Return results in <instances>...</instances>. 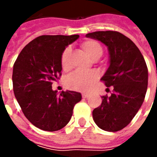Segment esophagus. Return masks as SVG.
I'll list each match as a JSON object with an SVG mask.
<instances>
[{
  "instance_id": "1",
  "label": "esophagus",
  "mask_w": 157,
  "mask_h": 157,
  "mask_svg": "<svg viewBox=\"0 0 157 157\" xmlns=\"http://www.w3.org/2000/svg\"><path fill=\"white\" fill-rule=\"evenodd\" d=\"M89 96H90L89 93H82V98H87Z\"/></svg>"
}]
</instances>
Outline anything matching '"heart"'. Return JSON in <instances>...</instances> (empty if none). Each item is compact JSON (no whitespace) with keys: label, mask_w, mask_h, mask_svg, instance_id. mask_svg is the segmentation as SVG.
Listing matches in <instances>:
<instances>
[{"label":"heart","mask_w":157,"mask_h":157,"mask_svg":"<svg viewBox=\"0 0 157 157\" xmlns=\"http://www.w3.org/2000/svg\"><path fill=\"white\" fill-rule=\"evenodd\" d=\"M82 48L86 55L92 59H98L102 56L103 50L98 42L89 39L83 42ZM71 55V48L67 47L62 52L60 56V64L63 71H67L69 68V58ZM99 75L96 71H74L66 78L65 84L67 87L75 91L86 92L92 88V86L98 80Z\"/></svg>","instance_id":"b5f03b06"}]
</instances>
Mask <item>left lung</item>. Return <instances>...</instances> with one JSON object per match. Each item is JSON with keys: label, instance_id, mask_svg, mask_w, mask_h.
<instances>
[{"label": "left lung", "instance_id": "obj_1", "mask_svg": "<svg viewBox=\"0 0 157 157\" xmlns=\"http://www.w3.org/2000/svg\"><path fill=\"white\" fill-rule=\"evenodd\" d=\"M86 36L108 46L110 65L101 81L113 87L111 95L102 96L101 105L92 111L93 120L105 131L121 130L131 122L145 99L148 86L145 59L134 42L117 31H98Z\"/></svg>", "mask_w": 157, "mask_h": 157}]
</instances>
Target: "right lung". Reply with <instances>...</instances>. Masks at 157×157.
Returning a JSON list of instances; mask_svg holds the SVG:
<instances>
[{"label":"right lung","instance_id":"1","mask_svg":"<svg viewBox=\"0 0 157 157\" xmlns=\"http://www.w3.org/2000/svg\"><path fill=\"white\" fill-rule=\"evenodd\" d=\"M79 35H42L26 45L13 65V92L22 113L37 128L56 131L71 118L80 92L53 91V82L61 75L60 56Z\"/></svg>","mask_w":157,"mask_h":157}]
</instances>
